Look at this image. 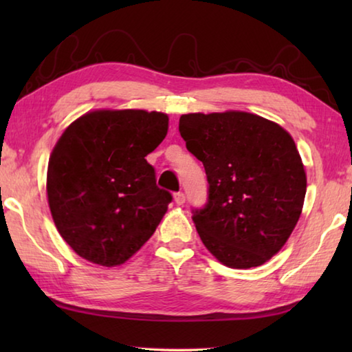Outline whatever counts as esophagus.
Returning <instances> with one entry per match:
<instances>
[{"label": "esophagus", "instance_id": "esophagus-1", "mask_svg": "<svg viewBox=\"0 0 352 352\" xmlns=\"http://www.w3.org/2000/svg\"><path fill=\"white\" fill-rule=\"evenodd\" d=\"M174 200H175L177 205H183L184 201H186V197H184L183 192H175L174 194Z\"/></svg>", "mask_w": 352, "mask_h": 352}]
</instances>
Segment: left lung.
<instances>
[{"label": "left lung", "instance_id": "obj_1", "mask_svg": "<svg viewBox=\"0 0 352 352\" xmlns=\"http://www.w3.org/2000/svg\"><path fill=\"white\" fill-rule=\"evenodd\" d=\"M178 130L210 184L206 205L192 210L201 242L231 269L262 265L287 242L305 204L295 141L245 111L182 115Z\"/></svg>", "mask_w": 352, "mask_h": 352}]
</instances>
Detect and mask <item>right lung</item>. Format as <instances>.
Here are the masks:
<instances>
[{"instance_id": "1", "label": "right lung", "mask_w": 352, "mask_h": 352, "mask_svg": "<svg viewBox=\"0 0 352 352\" xmlns=\"http://www.w3.org/2000/svg\"><path fill=\"white\" fill-rule=\"evenodd\" d=\"M164 113L96 110L71 124L47 164V201L65 242L94 264H124L151 239L170 192L146 157L168 133Z\"/></svg>"}]
</instances>
